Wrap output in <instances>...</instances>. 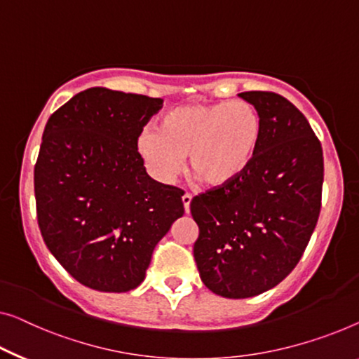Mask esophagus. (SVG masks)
<instances>
[{
	"instance_id": "34e87169",
	"label": "esophagus",
	"mask_w": 359,
	"mask_h": 359,
	"mask_svg": "<svg viewBox=\"0 0 359 359\" xmlns=\"http://www.w3.org/2000/svg\"><path fill=\"white\" fill-rule=\"evenodd\" d=\"M182 203H184V210L185 212L189 214L190 212V203H191V195L190 194H185L184 196H182Z\"/></svg>"
}]
</instances>
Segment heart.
<instances>
[{"label":"heart","mask_w":359,"mask_h":359,"mask_svg":"<svg viewBox=\"0 0 359 359\" xmlns=\"http://www.w3.org/2000/svg\"><path fill=\"white\" fill-rule=\"evenodd\" d=\"M263 137V121L243 100L184 104L159 119L158 132L145 127L135 140L137 154L153 179L170 184L184 158L208 189L231 185L250 168Z\"/></svg>","instance_id":"1"}]
</instances>
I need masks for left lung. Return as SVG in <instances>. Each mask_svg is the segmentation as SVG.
Wrapping results in <instances>:
<instances>
[{
    "mask_svg": "<svg viewBox=\"0 0 359 359\" xmlns=\"http://www.w3.org/2000/svg\"><path fill=\"white\" fill-rule=\"evenodd\" d=\"M238 96L263 121L258 153L231 185L190 203L201 280L235 299L271 290L293 271L316 227L324 180L323 148L290 101L271 92Z\"/></svg>",
    "mask_w": 359,
    "mask_h": 359,
    "instance_id": "obj_1",
    "label": "left lung"
}]
</instances>
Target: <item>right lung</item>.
Returning a JSON list of instances; mask_svg holds the SVG:
<instances>
[{
    "mask_svg": "<svg viewBox=\"0 0 359 359\" xmlns=\"http://www.w3.org/2000/svg\"><path fill=\"white\" fill-rule=\"evenodd\" d=\"M161 98L95 87L51 114L35 164L36 217L82 285L122 293L145 279L153 250L184 216V191L147 174L135 140Z\"/></svg>",
    "mask_w": 359,
    "mask_h": 359,
    "instance_id": "1",
    "label": "right lung"
}]
</instances>
